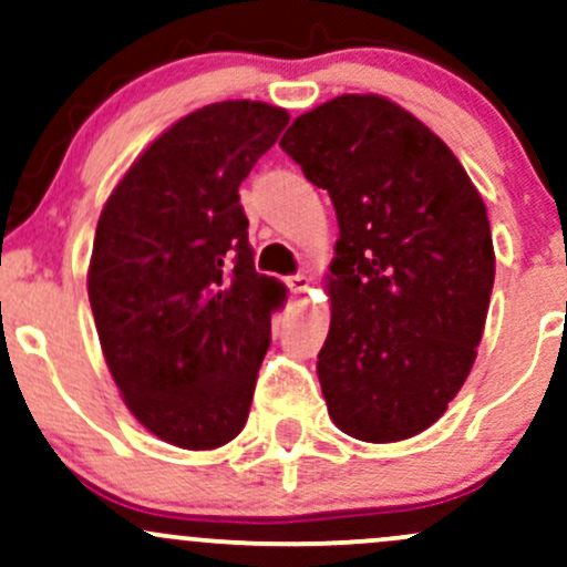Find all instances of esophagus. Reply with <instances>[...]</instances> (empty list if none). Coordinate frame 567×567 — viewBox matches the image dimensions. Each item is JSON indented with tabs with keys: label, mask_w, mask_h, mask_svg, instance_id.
<instances>
[{
	"label": "esophagus",
	"mask_w": 567,
	"mask_h": 567,
	"mask_svg": "<svg viewBox=\"0 0 567 567\" xmlns=\"http://www.w3.org/2000/svg\"><path fill=\"white\" fill-rule=\"evenodd\" d=\"M285 282H288V288H290V292L292 296H303L306 290H309V285H311V279L306 277V275H292V277H288L285 279Z\"/></svg>",
	"instance_id": "obj_1"
}]
</instances>
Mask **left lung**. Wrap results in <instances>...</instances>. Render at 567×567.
Instances as JSON below:
<instances>
[{"instance_id": "1", "label": "left lung", "mask_w": 567, "mask_h": 567, "mask_svg": "<svg viewBox=\"0 0 567 567\" xmlns=\"http://www.w3.org/2000/svg\"><path fill=\"white\" fill-rule=\"evenodd\" d=\"M279 146L338 216L317 357L330 419L362 442L415 437L477 357L496 277L485 202L445 141L383 95H338Z\"/></svg>"}]
</instances>
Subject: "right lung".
<instances>
[{
  "label": "right lung",
  "mask_w": 567,
  "mask_h": 567,
  "mask_svg": "<svg viewBox=\"0 0 567 567\" xmlns=\"http://www.w3.org/2000/svg\"><path fill=\"white\" fill-rule=\"evenodd\" d=\"M290 114L220 101L143 148L97 218L87 296L130 413L184 451L243 432L285 285L258 275L239 184Z\"/></svg>",
  "instance_id": "obj_1"
}]
</instances>
